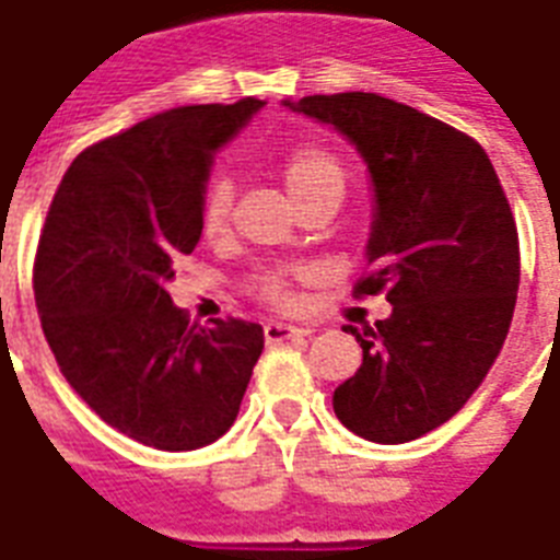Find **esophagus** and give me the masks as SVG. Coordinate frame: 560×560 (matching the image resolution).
Listing matches in <instances>:
<instances>
[{
  "mask_svg": "<svg viewBox=\"0 0 560 560\" xmlns=\"http://www.w3.org/2000/svg\"><path fill=\"white\" fill-rule=\"evenodd\" d=\"M262 336H266L268 345H280V341H292L310 336V329L294 327V324H285V320H268L266 327H262Z\"/></svg>",
  "mask_w": 560,
  "mask_h": 560,
  "instance_id": "1",
  "label": "esophagus"
}]
</instances>
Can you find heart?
<instances>
[{
    "label": "heart",
    "instance_id": "b5f03b06",
    "mask_svg": "<svg viewBox=\"0 0 560 560\" xmlns=\"http://www.w3.org/2000/svg\"><path fill=\"white\" fill-rule=\"evenodd\" d=\"M283 180L285 189L292 195L294 201L303 195L315 192L320 186H345V175L336 160L329 158L327 151L320 149H298L289 154L283 166ZM231 203H233V184L228 177H215L207 186V192L201 198V231L203 236H221L231 219ZM254 292L259 301L277 303L283 306L289 303V283H285L283 271H262L254 280Z\"/></svg>",
    "mask_w": 560,
    "mask_h": 560
}]
</instances>
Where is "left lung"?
I'll list each match as a JSON object with an SVG mask.
<instances>
[{"mask_svg": "<svg viewBox=\"0 0 560 560\" xmlns=\"http://www.w3.org/2000/svg\"><path fill=\"white\" fill-rule=\"evenodd\" d=\"M285 107L329 125L365 160L374 212L359 294L392 315L345 324L362 365L332 392L336 418L376 444H406L453 418L509 336L520 245L509 198L467 133L376 93L303 95Z\"/></svg>", "mask_w": 560, "mask_h": 560, "instance_id": "1", "label": "left lung"}]
</instances>
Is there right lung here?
<instances>
[{"label":"right lung","mask_w":560,"mask_h":560,"mask_svg":"<svg viewBox=\"0 0 560 560\" xmlns=\"http://www.w3.org/2000/svg\"><path fill=\"white\" fill-rule=\"evenodd\" d=\"M262 98L192 104L81 151L46 215L34 301L60 374L90 409L145 446L186 453L233 427L262 327L192 324L166 285L201 240L212 160Z\"/></svg>","instance_id":"right-lung-1"}]
</instances>
